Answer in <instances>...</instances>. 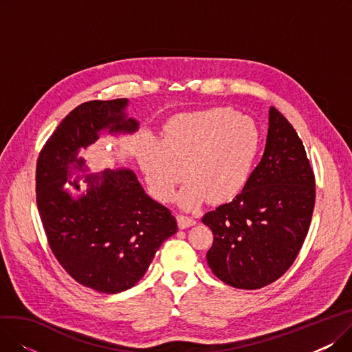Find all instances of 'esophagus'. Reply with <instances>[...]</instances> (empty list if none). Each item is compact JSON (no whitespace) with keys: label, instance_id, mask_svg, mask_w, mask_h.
Wrapping results in <instances>:
<instances>
[{"label":"esophagus","instance_id":"1","mask_svg":"<svg viewBox=\"0 0 352 352\" xmlns=\"http://www.w3.org/2000/svg\"><path fill=\"white\" fill-rule=\"evenodd\" d=\"M177 221H178V227H179L181 230L192 227V226L195 224V219H194V218H191V217H188V215H182V214L177 215Z\"/></svg>","mask_w":352,"mask_h":352}]
</instances>
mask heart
Segmentation results:
<instances>
[{"mask_svg": "<svg viewBox=\"0 0 352 352\" xmlns=\"http://www.w3.org/2000/svg\"><path fill=\"white\" fill-rule=\"evenodd\" d=\"M261 148L256 124L227 108L182 113L165 122L161 142L146 141L140 164L158 201L168 202L184 177L178 195L184 208H195L208 197L226 202L241 192L254 171Z\"/></svg>", "mask_w": 352, "mask_h": 352, "instance_id": "1", "label": "heart"}]
</instances>
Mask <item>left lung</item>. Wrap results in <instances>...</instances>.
Masks as SVG:
<instances>
[{
	"instance_id": "1",
	"label": "left lung",
	"mask_w": 352,
	"mask_h": 352,
	"mask_svg": "<svg viewBox=\"0 0 352 352\" xmlns=\"http://www.w3.org/2000/svg\"><path fill=\"white\" fill-rule=\"evenodd\" d=\"M316 204V177L305 146L275 107L264 155L247 187L231 202L202 217L212 231L207 261L217 278L258 289L292 265L307 236Z\"/></svg>"
}]
</instances>
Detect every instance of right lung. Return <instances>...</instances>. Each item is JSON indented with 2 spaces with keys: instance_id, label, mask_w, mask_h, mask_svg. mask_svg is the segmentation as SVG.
<instances>
[{
  "instance_id": "add662e5",
  "label": "right lung",
  "mask_w": 352,
  "mask_h": 352,
  "mask_svg": "<svg viewBox=\"0 0 352 352\" xmlns=\"http://www.w3.org/2000/svg\"><path fill=\"white\" fill-rule=\"evenodd\" d=\"M126 98L88 101L60 122L36 160L35 198L48 245L71 278L104 294L134 287L157 250L178 230L171 211L145 194L129 170L87 175L88 191L78 199L64 188L68 165L81 170L80 148L98 133H133L138 122L125 120ZM71 186L80 188L77 181Z\"/></svg>"
}]
</instances>
